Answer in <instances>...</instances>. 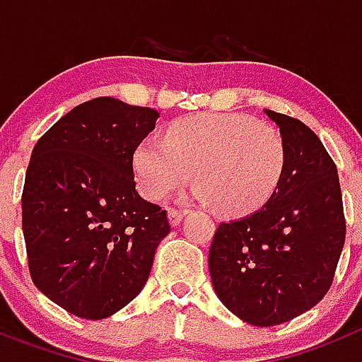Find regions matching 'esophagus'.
I'll return each instance as SVG.
<instances>
[{
  "label": "esophagus",
  "mask_w": 362,
  "mask_h": 362,
  "mask_svg": "<svg viewBox=\"0 0 362 362\" xmlns=\"http://www.w3.org/2000/svg\"><path fill=\"white\" fill-rule=\"evenodd\" d=\"M185 211H182V209H169L168 216H169V224L171 226H178L182 222V218H184Z\"/></svg>",
  "instance_id": "1"
}]
</instances>
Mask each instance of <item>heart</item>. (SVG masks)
<instances>
[{
    "instance_id": "b5f03b06",
    "label": "heart",
    "mask_w": 362,
    "mask_h": 362,
    "mask_svg": "<svg viewBox=\"0 0 362 362\" xmlns=\"http://www.w3.org/2000/svg\"><path fill=\"white\" fill-rule=\"evenodd\" d=\"M286 149L281 133L238 112H204L173 124L165 138L149 136L133 156L140 193L168 197L193 178V197L220 213L247 215L268 202L281 182Z\"/></svg>"
}]
</instances>
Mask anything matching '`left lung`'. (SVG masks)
I'll return each mask as SVG.
<instances>
[{"label": "left lung", "instance_id": "left-lung-1", "mask_svg": "<svg viewBox=\"0 0 362 362\" xmlns=\"http://www.w3.org/2000/svg\"><path fill=\"white\" fill-rule=\"evenodd\" d=\"M264 112L284 142L281 182L260 209L216 228L207 262L220 303L247 325L268 328L325 297L346 224L337 168L319 136L295 118Z\"/></svg>", "mask_w": 362, "mask_h": 362}]
</instances>
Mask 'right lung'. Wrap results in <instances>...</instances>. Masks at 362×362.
<instances>
[{
    "label": "right lung",
    "mask_w": 362,
    "mask_h": 362,
    "mask_svg": "<svg viewBox=\"0 0 362 362\" xmlns=\"http://www.w3.org/2000/svg\"><path fill=\"white\" fill-rule=\"evenodd\" d=\"M158 112L96 98L62 116L25 175L23 237L34 284L72 315L100 320L136 297L168 215L136 191L133 155Z\"/></svg>",
    "instance_id": "1"
}]
</instances>
